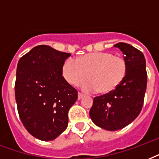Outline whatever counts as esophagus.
Returning <instances> with one entry per match:
<instances>
[{
  "label": "esophagus",
  "mask_w": 159,
  "mask_h": 159,
  "mask_svg": "<svg viewBox=\"0 0 159 159\" xmlns=\"http://www.w3.org/2000/svg\"><path fill=\"white\" fill-rule=\"evenodd\" d=\"M84 97V95L82 94V93H81V92H78V97H77V98H78V100L82 99V97Z\"/></svg>",
  "instance_id": "obj_1"
}]
</instances>
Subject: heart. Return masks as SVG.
<instances>
[{
    "mask_svg": "<svg viewBox=\"0 0 159 159\" xmlns=\"http://www.w3.org/2000/svg\"><path fill=\"white\" fill-rule=\"evenodd\" d=\"M62 76L70 85L77 86L87 75L89 79L82 84L86 92H114L123 82L127 73L125 58L107 52L83 55L77 60L67 58L62 64Z\"/></svg>",
    "mask_w": 159,
    "mask_h": 159,
    "instance_id": "b5f03b06",
    "label": "heart"
}]
</instances>
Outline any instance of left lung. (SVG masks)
I'll return each instance as SVG.
<instances>
[{"instance_id":"1","label":"left lung","mask_w":159,"mask_h":159,"mask_svg":"<svg viewBox=\"0 0 159 159\" xmlns=\"http://www.w3.org/2000/svg\"><path fill=\"white\" fill-rule=\"evenodd\" d=\"M123 53L127 63V73L114 92L95 97L90 110L93 123L106 130L125 128L139 115L147 87L146 62L143 53L130 44L114 45Z\"/></svg>"}]
</instances>
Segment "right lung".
Listing matches in <instances>:
<instances>
[{"label": "right lung", "instance_id": "obj_1", "mask_svg": "<svg viewBox=\"0 0 159 159\" xmlns=\"http://www.w3.org/2000/svg\"><path fill=\"white\" fill-rule=\"evenodd\" d=\"M70 56L39 45L19 60L15 85L19 116L40 140H53L67 129L68 111L77 100V90L62 77V64Z\"/></svg>", "mask_w": 159, "mask_h": 159}]
</instances>
